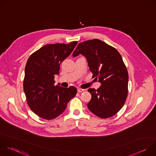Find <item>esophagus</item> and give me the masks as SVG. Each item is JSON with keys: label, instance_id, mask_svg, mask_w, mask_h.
Instances as JSON below:
<instances>
[{"label": "esophagus", "instance_id": "obj_1", "mask_svg": "<svg viewBox=\"0 0 156 156\" xmlns=\"http://www.w3.org/2000/svg\"><path fill=\"white\" fill-rule=\"evenodd\" d=\"M85 90H84V89H81V88H78L77 89V91L78 93H81L83 91H84Z\"/></svg>", "mask_w": 156, "mask_h": 156}]
</instances>
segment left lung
Returning <instances> with one entry per match:
<instances>
[{
	"instance_id": "left-lung-1",
	"label": "left lung",
	"mask_w": 156,
	"mask_h": 156,
	"mask_svg": "<svg viewBox=\"0 0 156 156\" xmlns=\"http://www.w3.org/2000/svg\"><path fill=\"white\" fill-rule=\"evenodd\" d=\"M79 54L86 58L93 77L101 83L97 90L88 89L91 94L89 110L102 119L115 115L128 96V73L121 55L115 48L98 39L78 44L73 56Z\"/></svg>"
}]
</instances>
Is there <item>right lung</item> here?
I'll return each instance as SVG.
<instances>
[{
    "label": "right lung",
    "mask_w": 156,
    "mask_h": 156,
    "mask_svg": "<svg viewBox=\"0 0 156 156\" xmlns=\"http://www.w3.org/2000/svg\"><path fill=\"white\" fill-rule=\"evenodd\" d=\"M78 42L48 44L33 53L25 70L23 90L31 110L39 117L52 120L59 116L76 94L74 86H55L61 62L70 55Z\"/></svg>",
    "instance_id": "obj_1"
}]
</instances>
